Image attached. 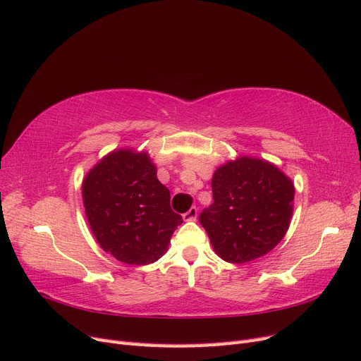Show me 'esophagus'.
<instances>
[{"label": "esophagus", "mask_w": 361, "mask_h": 361, "mask_svg": "<svg viewBox=\"0 0 361 361\" xmlns=\"http://www.w3.org/2000/svg\"><path fill=\"white\" fill-rule=\"evenodd\" d=\"M197 215H199V209L195 206H192L191 209L188 212H185L182 216H183L185 221H195V218H197Z\"/></svg>", "instance_id": "esophagus-1"}]
</instances>
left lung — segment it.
<instances>
[{"label":"left lung","instance_id":"1","mask_svg":"<svg viewBox=\"0 0 361 361\" xmlns=\"http://www.w3.org/2000/svg\"><path fill=\"white\" fill-rule=\"evenodd\" d=\"M293 183L276 166L239 158L212 178V204L202 211L216 255L231 264H245L267 255L288 232Z\"/></svg>","mask_w":361,"mask_h":361}]
</instances>
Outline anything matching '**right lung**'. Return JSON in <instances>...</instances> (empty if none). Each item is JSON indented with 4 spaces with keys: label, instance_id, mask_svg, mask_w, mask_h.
Here are the masks:
<instances>
[{
    "label": "right lung",
    "instance_id": "1",
    "mask_svg": "<svg viewBox=\"0 0 361 361\" xmlns=\"http://www.w3.org/2000/svg\"><path fill=\"white\" fill-rule=\"evenodd\" d=\"M82 200L97 243L128 265L154 264L182 223L147 154L133 150L111 152L96 164L84 179Z\"/></svg>",
    "mask_w": 361,
    "mask_h": 361
}]
</instances>
